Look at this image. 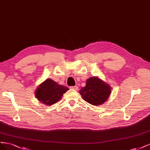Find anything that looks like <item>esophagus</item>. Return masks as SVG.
I'll return each instance as SVG.
<instances>
[{
	"label": "esophagus",
	"instance_id": "esophagus-1",
	"mask_svg": "<svg viewBox=\"0 0 150 150\" xmlns=\"http://www.w3.org/2000/svg\"><path fill=\"white\" fill-rule=\"evenodd\" d=\"M71 89H73V90H77L79 89V87L77 86H71L70 87Z\"/></svg>",
	"mask_w": 150,
	"mask_h": 150
}]
</instances>
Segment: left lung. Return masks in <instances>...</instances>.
I'll return each mask as SVG.
<instances>
[{"instance_id":"left-lung-1","label":"left lung","mask_w":150,"mask_h":150,"mask_svg":"<svg viewBox=\"0 0 150 150\" xmlns=\"http://www.w3.org/2000/svg\"><path fill=\"white\" fill-rule=\"evenodd\" d=\"M109 84L98 78L92 76L86 80V85L82 87L79 93L83 99L88 103L97 106L103 104L112 93Z\"/></svg>"}]
</instances>
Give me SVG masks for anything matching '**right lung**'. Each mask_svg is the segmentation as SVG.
<instances>
[{
    "label": "right lung",
    "instance_id": "obj_1",
    "mask_svg": "<svg viewBox=\"0 0 150 150\" xmlns=\"http://www.w3.org/2000/svg\"><path fill=\"white\" fill-rule=\"evenodd\" d=\"M69 90L66 86L58 84L51 79H48L38 86L35 91V96L42 103L50 106L60 100L64 93Z\"/></svg>",
    "mask_w": 150,
    "mask_h": 150
}]
</instances>
